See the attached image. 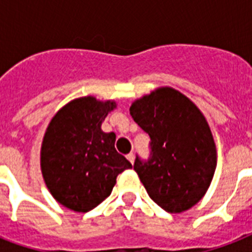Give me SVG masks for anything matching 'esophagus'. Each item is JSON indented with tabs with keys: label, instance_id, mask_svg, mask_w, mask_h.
<instances>
[{
	"label": "esophagus",
	"instance_id": "1",
	"mask_svg": "<svg viewBox=\"0 0 252 252\" xmlns=\"http://www.w3.org/2000/svg\"><path fill=\"white\" fill-rule=\"evenodd\" d=\"M126 159L133 165V162H134V154L133 153H129V154H126Z\"/></svg>",
	"mask_w": 252,
	"mask_h": 252
}]
</instances>
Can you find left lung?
Returning a JSON list of instances; mask_svg holds the SVG:
<instances>
[{
    "label": "left lung",
    "instance_id": "1",
    "mask_svg": "<svg viewBox=\"0 0 252 252\" xmlns=\"http://www.w3.org/2000/svg\"><path fill=\"white\" fill-rule=\"evenodd\" d=\"M129 112L152 140L149 161L136 158L133 166L150 199L168 213L188 211L207 193L217 166L207 119L191 99L168 86L136 99Z\"/></svg>",
    "mask_w": 252,
    "mask_h": 252
}]
</instances>
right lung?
I'll use <instances>...</instances> for the list:
<instances>
[{
	"label": "right lung",
	"instance_id": "obj_1",
	"mask_svg": "<svg viewBox=\"0 0 252 252\" xmlns=\"http://www.w3.org/2000/svg\"><path fill=\"white\" fill-rule=\"evenodd\" d=\"M116 106L93 95L76 98L57 111L45 129L41 175L55 200L70 211L94 209L111 195L119 174L132 167L115 149L116 134L102 130Z\"/></svg>",
	"mask_w": 252,
	"mask_h": 252
}]
</instances>
